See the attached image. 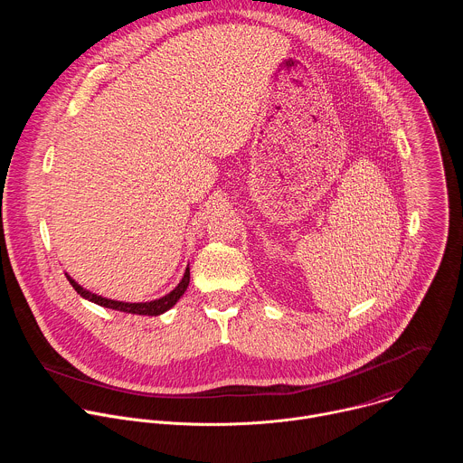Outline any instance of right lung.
Wrapping results in <instances>:
<instances>
[{"mask_svg":"<svg viewBox=\"0 0 463 463\" xmlns=\"http://www.w3.org/2000/svg\"><path fill=\"white\" fill-rule=\"evenodd\" d=\"M65 277H68L70 284L73 286V289L86 300L90 302H95L102 307H109V309H117V311H124V313H134V315H148V317H156V315H161L165 311H168L181 297L183 293L186 291L188 288V282H190V269L186 268L184 269V275L181 279V282L165 297L161 298H156V300H150V302H120V300H111V298H106V297H100L97 293H91L88 289H84L80 284H77L68 273H65Z\"/></svg>","mask_w":463,"mask_h":463,"instance_id":"obj_1","label":"right lung"}]
</instances>
